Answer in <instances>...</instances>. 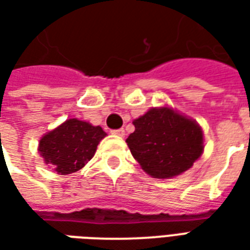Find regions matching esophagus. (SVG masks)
I'll return each instance as SVG.
<instances>
[{"label":"esophagus","mask_w":250,"mask_h":250,"mask_svg":"<svg viewBox=\"0 0 250 250\" xmlns=\"http://www.w3.org/2000/svg\"><path fill=\"white\" fill-rule=\"evenodd\" d=\"M111 132L116 136H125V130H123V128H119V130H112Z\"/></svg>","instance_id":"34e87169"}]
</instances>
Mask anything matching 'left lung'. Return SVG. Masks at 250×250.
I'll list each match as a JSON object with an SVG mask.
<instances>
[{"label": "left lung", "instance_id": "left-lung-1", "mask_svg": "<svg viewBox=\"0 0 250 250\" xmlns=\"http://www.w3.org/2000/svg\"><path fill=\"white\" fill-rule=\"evenodd\" d=\"M132 123L135 131L125 142L132 157L154 178L177 177L202 155V128L170 107L148 109Z\"/></svg>", "mask_w": 250, "mask_h": 250}]
</instances>
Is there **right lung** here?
<instances>
[{"label":"right lung","mask_w":250,"mask_h":250,"mask_svg":"<svg viewBox=\"0 0 250 250\" xmlns=\"http://www.w3.org/2000/svg\"><path fill=\"white\" fill-rule=\"evenodd\" d=\"M105 135L100 125L68 119L41 138L39 151L52 170L66 175L79 171L92 159L99 142Z\"/></svg>","instance_id":"add662e5"}]
</instances>
